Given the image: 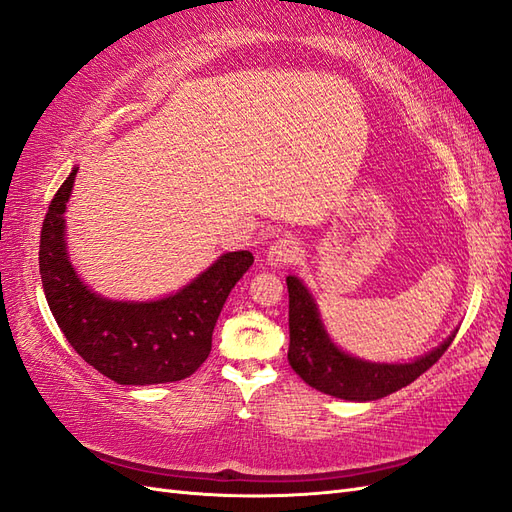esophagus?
Returning <instances> with one entry per match:
<instances>
[{
    "label": "esophagus",
    "instance_id": "obj_1",
    "mask_svg": "<svg viewBox=\"0 0 512 512\" xmlns=\"http://www.w3.org/2000/svg\"><path fill=\"white\" fill-rule=\"evenodd\" d=\"M298 257H300L298 238H294L292 233H285L268 248L266 264L274 266V268H281V266H287V264H296Z\"/></svg>",
    "mask_w": 512,
    "mask_h": 512
}]
</instances>
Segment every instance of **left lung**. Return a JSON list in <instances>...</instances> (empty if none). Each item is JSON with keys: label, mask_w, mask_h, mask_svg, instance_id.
Masks as SVG:
<instances>
[{"label": "left lung", "mask_w": 512, "mask_h": 512, "mask_svg": "<svg viewBox=\"0 0 512 512\" xmlns=\"http://www.w3.org/2000/svg\"><path fill=\"white\" fill-rule=\"evenodd\" d=\"M285 281L290 292L287 361L307 385L335 398L370 402L411 385L417 376H422L441 359L456 335L454 331L435 350L411 363H372L352 357L333 344L322 324L316 300L303 281L298 277H287Z\"/></svg>", "instance_id": "obj_1"}]
</instances>
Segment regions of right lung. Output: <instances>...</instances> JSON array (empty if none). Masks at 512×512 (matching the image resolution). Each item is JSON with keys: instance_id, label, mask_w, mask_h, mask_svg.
I'll use <instances>...</instances> for the list:
<instances>
[{"instance_id": "add662e5", "label": "right lung", "mask_w": 512, "mask_h": 512, "mask_svg": "<svg viewBox=\"0 0 512 512\" xmlns=\"http://www.w3.org/2000/svg\"><path fill=\"white\" fill-rule=\"evenodd\" d=\"M75 175L77 166L51 199L38 251L45 298L60 331L77 355L114 383L183 381L209 357L222 305L253 266V255H220L199 277L166 298L144 303L103 298L84 285L69 261L64 212Z\"/></svg>"}]
</instances>
